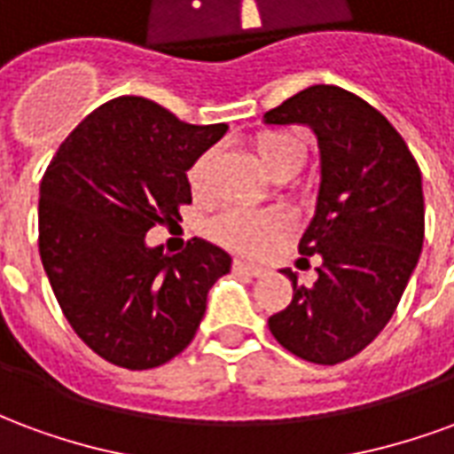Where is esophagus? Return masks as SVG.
<instances>
[{"mask_svg": "<svg viewBox=\"0 0 454 454\" xmlns=\"http://www.w3.org/2000/svg\"><path fill=\"white\" fill-rule=\"evenodd\" d=\"M233 272H236V275L260 277V275H265V267L250 265V262H243V260H233Z\"/></svg>", "mask_w": 454, "mask_h": 454, "instance_id": "obj_1", "label": "esophagus"}]
</instances>
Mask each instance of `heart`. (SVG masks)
<instances>
[{
	"mask_svg": "<svg viewBox=\"0 0 454 454\" xmlns=\"http://www.w3.org/2000/svg\"><path fill=\"white\" fill-rule=\"evenodd\" d=\"M253 150L275 177H289L304 165L306 143L292 129H262L253 136ZM214 150H204L187 168V184L204 194ZM289 216L282 208H228L211 218L207 233L218 246L243 255H262L289 231Z\"/></svg>",
	"mask_w": 454,
	"mask_h": 454,
	"instance_id": "heart-1",
	"label": "heart"
}]
</instances>
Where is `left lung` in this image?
<instances>
[{
	"instance_id": "1",
	"label": "left lung",
	"mask_w": 454,
	"mask_h": 454,
	"mask_svg": "<svg viewBox=\"0 0 454 454\" xmlns=\"http://www.w3.org/2000/svg\"><path fill=\"white\" fill-rule=\"evenodd\" d=\"M267 123H309L321 145V192L299 253L321 257L311 286L282 270L294 296L270 316L277 342L314 364H340L389 324L419 262L426 216L413 153L372 104L314 84L265 114Z\"/></svg>"
}]
</instances>
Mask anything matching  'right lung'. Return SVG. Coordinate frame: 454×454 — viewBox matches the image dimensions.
<instances>
[{
	"label": "right lung",
	"instance_id": "1",
	"mask_svg": "<svg viewBox=\"0 0 454 454\" xmlns=\"http://www.w3.org/2000/svg\"><path fill=\"white\" fill-rule=\"evenodd\" d=\"M228 130L194 126L145 97H116L60 143L41 179L38 250L67 324L99 357L153 370L187 348L231 257L192 238L145 246L192 204L187 168Z\"/></svg>",
	"mask_w": 454,
	"mask_h": 454
}]
</instances>
